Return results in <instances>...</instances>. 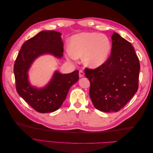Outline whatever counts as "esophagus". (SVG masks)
<instances>
[{"mask_svg":"<svg viewBox=\"0 0 153 153\" xmlns=\"http://www.w3.org/2000/svg\"><path fill=\"white\" fill-rule=\"evenodd\" d=\"M84 75H85V73H84V72L82 70H80V71H79V76L80 77H84Z\"/></svg>","mask_w":153,"mask_h":153,"instance_id":"1","label":"esophagus"}]
</instances>
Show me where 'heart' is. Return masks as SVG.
I'll return each instance as SVG.
<instances>
[{
	"mask_svg": "<svg viewBox=\"0 0 153 153\" xmlns=\"http://www.w3.org/2000/svg\"><path fill=\"white\" fill-rule=\"evenodd\" d=\"M111 50L112 44L106 36L97 32H81L72 36L66 57L68 59L83 57L85 66L94 69L106 63Z\"/></svg>",
	"mask_w": 153,
	"mask_h": 153,
	"instance_id": "b5f03b06",
	"label": "heart"
}]
</instances>
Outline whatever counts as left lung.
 I'll list each match as a JSON object with an SVG mask.
<instances>
[{"label": "left lung", "instance_id": "1", "mask_svg": "<svg viewBox=\"0 0 153 153\" xmlns=\"http://www.w3.org/2000/svg\"><path fill=\"white\" fill-rule=\"evenodd\" d=\"M111 38L108 61L94 69H85L92 102L104 112H117L132 98L138 90L140 71L139 60L131 44L116 32Z\"/></svg>", "mask_w": 153, "mask_h": 153}]
</instances>
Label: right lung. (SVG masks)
I'll return each mask as SVG.
<instances>
[{"label":"right lung","instance_id":"obj_1","mask_svg":"<svg viewBox=\"0 0 153 153\" xmlns=\"http://www.w3.org/2000/svg\"><path fill=\"white\" fill-rule=\"evenodd\" d=\"M61 33L54 30H43L26 41L14 65L17 92L31 107L40 113L58 110L65 100L70 87L78 80V70L68 74L55 71L45 87L32 86L29 80V69L41 55L50 54L57 59L63 56Z\"/></svg>","mask_w":153,"mask_h":153}]
</instances>
